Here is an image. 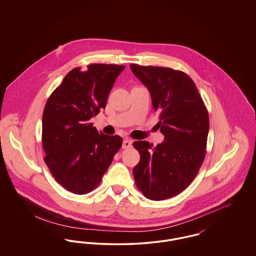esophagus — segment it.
I'll return each mask as SVG.
<instances>
[{
    "label": "esophagus",
    "mask_w": 256,
    "mask_h": 256,
    "mask_svg": "<svg viewBox=\"0 0 256 256\" xmlns=\"http://www.w3.org/2000/svg\"><path fill=\"white\" fill-rule=\"evenodd\" d=\"M122 148H130L132 146V141L130 139H124L122 142Z\"/></svg>",
    "instance_id": "esophagus-1"
}]
</instances>
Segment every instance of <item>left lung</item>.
Returning a JSON list of instances; mask_svg holds the SVG:
<instances>
[{
    "label": "left lung",
    "mask_w": 256,
    "mask_h": 256,
    "mask_svg": "<svg viewBox=\"0 0 256 256\" xmlns=\"http://www.w3.org/2000/svg\"><path fill=\"white\" fill-rule=\"evenodd\" d=\"M148 88L164 140L154 146L135 141L140 161L134 168L138 189L146 198L163 200L182 193L193 182L206 158L209 117L195 82L182 71L130 64Z\"/></svg>",
    "instance_id": "left-lung-1"
}]
</instances>
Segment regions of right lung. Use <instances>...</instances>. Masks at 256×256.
Returning <instances> with one entry per match:
<instances>
[{"label":"right lung","mask_w":256,"mask_h":256,"mask_svg":"<svg viewBox=\"0 0 256 256\" xmlns=\"http://www.w3.org/2000/svg\"><path fill=\"white\" fill-rule=\"evenodd\" d=\"M122 65L74 68L50 96L42 117L44 160L63 188L76 195L95 189L122 146L119 135L98 132L90 119L106 108Z\"/></svg>","instance_id":"obj_1"}]
</instances>
